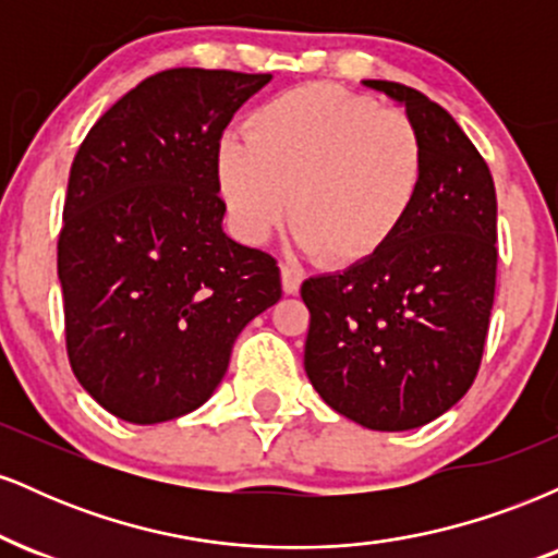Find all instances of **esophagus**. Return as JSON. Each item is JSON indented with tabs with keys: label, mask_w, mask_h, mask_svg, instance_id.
<instances>
[{
	"label": "esophagus",
	"mask_w": 558,
	"mask_h": 558,
	"mask_svg": "<svg viewBox=\"0 0 558 558\" xmlns=\"http://www.w3.org/2000/svg\"><path fill=\"white\" fill-rule=\"evenodd\" d=\"M280 280H283V291L291 296V293H299L301 288V270L293 265H280Z\"/></svg>",
	"instance_id": "obj_1"
}]
</instances>
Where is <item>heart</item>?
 Segmentation results:
<instances>
[{
	"mask_svg": "<svg viewBox=\"0 0 558 558\" xmlns=\"http://www.w3.org/2000/svg\"><path fill=\"white\" fill-rule=\"evenodd\" d=\"M425 144L403 112L312 83L275 96L222 136L217 194L235 235L262 243L283 226L325 265L351 267L393 243L425 185Z\"/></svg>",
	"mask_w": 558,
	"mask_h": 558,
	"instance_id": "obj_1",
	"label": "heart"
}]
</instances>
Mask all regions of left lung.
<instances>
[{
	"instance_id": "8db88e82",
	"label": "left lung",
	"mask_w": 558,
	"mask_h": 558,
	"mask_svg": "<svg viewBox=\"0 0 558 558\" xmlns=\"http://www.w3.org/2000/svg\"><path fill=\"white\" fill-rule=\"evenodd\" d=\"M364 86L407 107L425 144V185L386 252L301 283L304 369L338 414L399 433L448 412L480 369L496 293V189L444 107L393 81Z\"/></svg>"
}]
</instances>
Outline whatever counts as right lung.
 <instances>
[{
    "label": "right lung",
    "mask_w": 558,
    "mask_h": 558,
    "mask_svg": "<svg viewBox=\"0 0 558 558\" xmlns=\"http://www.w3.org/2000/svg\"><path fill=\"white\" fill-rule=\"evenodd\" d=\"M272 75L172 68L96 120L73 159L57 241L70 367L114 417L202 407L239 332L280 299L278 262L228 239L215 151Z\"/></svg>",
    "instance_id": "add662e5"
}]
</instances>
